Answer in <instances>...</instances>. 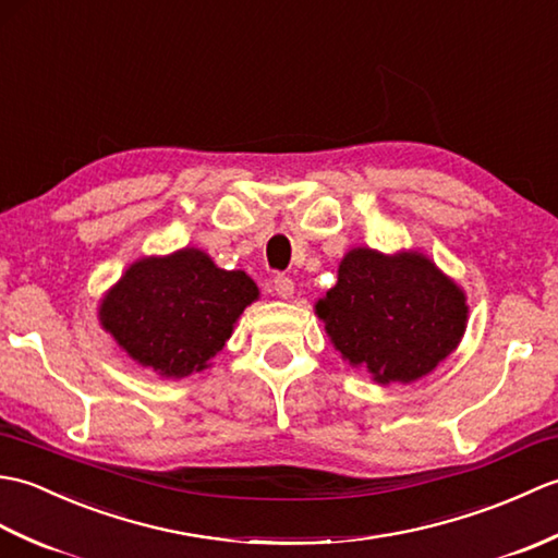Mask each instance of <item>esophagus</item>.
Wrapping results in <instances>:
<instances>
[{
    "mask_svg": "<svg viewBox=\"0 0 558 558\" xmlns=\"http://www.w3.org/2000/svg\"><path fill=\"white\" fill-rule=\"evenodd\" d=\"M272 292H276L280 300H290L294 294V282L286 276H276V280H272Z\"/></svg>",
    "mask_w": 558,
    "mask_h": 558,
    "instance_id": "obj_1",
    "label": "esophagus"
}]
</instances>
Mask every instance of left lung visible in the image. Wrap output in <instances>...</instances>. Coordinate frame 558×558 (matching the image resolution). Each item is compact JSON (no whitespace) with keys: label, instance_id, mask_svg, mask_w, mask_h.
<instances>
[{"label":"left lung","instance_id":"obj_1","mask_svg":"<svg viewBox=\"0 0 558 558\" xmlns=\"http://www.w3.org/2000/svg\"><path fill=\"white\" fill-rule=\"evenodd\" d=\"M333 348L378 386L412 384L453 352L468 328V298L420 248L384 254L354 246L338 282L314 304Z\"/></svg>","mask_w":558,"mask_h":558}]
</instances>
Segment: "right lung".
<instances>
[{
	"instance_id": "right-lung-1",
	"label": "right lung",
	"mask_w": 558,
	"mask_h": 558,
	"mask_svg": "<svg viewBox=\"0 0 558 558\" xmlns=\"http://www.w3.org/2000/svg\"><path fill=\"white\" fill-rule=\"evenodd\" d=\"M258 300L244 270L218 268L204 248L141 256L102 294L98 322L129 360L160 378L204 372Z\"/></svg>"
}]
</instances>
